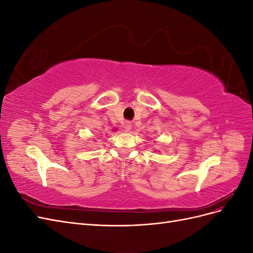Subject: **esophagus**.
I'll list each match as a JSON object with an SVG mask.
<instances>
[{"instance_id": "obj_1", "label": "esophagus", "mask_w": 253, "mask_h": 253, "mask_svg": "<svg viewBox=\"0 0 253 253\" xmlns=\"http://www.w3.org/2000/svg\"><path fill=\"white\" fill-rule=\"evenodd\" d=\"M124 127H125V129L126 132H129L132 129V124H131V121H126L125 124H124Z\"/></svg>"}]
</instances>
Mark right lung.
I'll return each instance as SVG.
<instances>
[{"label":"right lung","mask_w":253,"mask_h":253,"mask_svg":"<svg viewBox=\"0 0 253 253\" xmlns=\"http://www.w3.org/2000/svg\"><path fill=\"white\" fill-rule=\"evenodd\" d=\"M114 131H115V129H114Z\"/></svg>","instance_id":"right-lung-1"}]
</instances>
